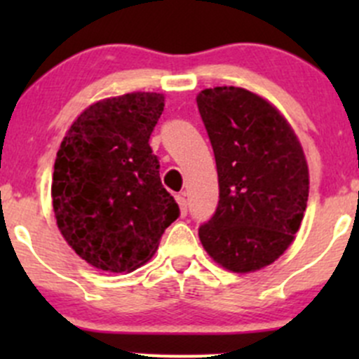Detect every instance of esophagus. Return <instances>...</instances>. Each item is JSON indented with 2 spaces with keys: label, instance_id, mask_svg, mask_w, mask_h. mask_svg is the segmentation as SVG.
<instances>
[{
  "label": "esophagus",
  "instance_id": "1",
  "mask_svg": "<svg viewBox=\"0 0 359 359\" xmlns=\"http://www.w3.org/2000/svg\"><path fill=\"white\" fill-rule=\"evenodd\" d=\"M177 203H179L180 215L186 217V215H187V200H186V194H184V193L177 194Z\"/></svg>",
  "mask_w": 359,
  "mask_h": 359
}]
</instances>
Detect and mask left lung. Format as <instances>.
<instances>
[{
    "mask_svg": "<svg viewBox=\"0 0 359 359\" xmlns=\"http://www.w3.org/2000/svg\"><path fill=\"white\" fill-rule=\"evenodd\" d=\"M196 102L219 175V205L198 234L217 264L253 273L283 255L299 231L309 196L306 156L287 119L257 93L215 86Z\"/></svg>",
    "mask_w": 359,
    "mask_h": 359,
    "instance_id": "left-lung-1",
    "label": "left lung"
}]
</instances>
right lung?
Masks as SVG:
<instances>
[{
    "label": "right lung",
    "instance_id": "1",
    "mask_svg": "<svg viewBox=\"0 0 359 359\" xmlns=\"http://www.w3.org/2000/svg\"><path fill=\"white\" fill-rule=\"evenodd\" d=\"M163 107V93L153 92L99 100L76 118L60 144L52 180L57 226L97 269L135 271L180 215L149 146Z\"/></svg>",
    "mask_w": 359,
    "mask_h": 359
}]
</instances>
